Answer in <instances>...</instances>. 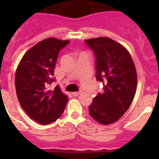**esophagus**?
Returning <instances> with one entry per match:
<instances>
[{"label":"esophagus","instance_id":"1","mask_svg":"<svg viewBox=\"0 0 159 159\" xmlns=\"http://www.w3.org/2000/svg\"><path fill=\"white\" fill-rule=\"evenodd\" d=\"M81 93H82V92H81V91L72 92V96H73V97H77V96H79V95L81 94Z\"/></svg>","mask_w":159,"mask_h":159}]
</instances>
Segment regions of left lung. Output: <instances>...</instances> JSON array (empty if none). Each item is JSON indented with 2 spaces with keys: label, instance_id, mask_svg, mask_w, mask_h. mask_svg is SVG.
Masks as SVG:
<instances>
[{
  "label": "left lung",
  "instance_id": "1",
  "mask_svg": "<svg viewBox=\"0 0 159 159\" xmlns=\"http://www.w3.org/2000/svg\"><path fill=\"white\" fill-rule=\"evenodd\" d=\"M96 57V78L103 92L93 98L90 115L102 125L116 122L132 103L137 87V73L125 47L107 37L85 40Z\"/></svg>",
  "mask_w": 159,
  "mask_h": 159
}]
</instances>
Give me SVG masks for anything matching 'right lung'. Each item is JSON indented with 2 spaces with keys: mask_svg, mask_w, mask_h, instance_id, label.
Returning a JSON list of instances; mask_svg holds the SVG:
<instances>
[{
  "mask_svg": "<svg viewBox=\"0 0 159 159\" xmlns=\"http://www.w3.org/2000/svg\"><path fill=\"white\" fill-rule=\"evenodd\" d=\"M70 43L48 38L30 48L22 57L16 72V95L26 114L41 125H48L62 116L67 102L56 86L53 91L46 87L55 80L53 70L59 51Z\"/></svg>",
  "mask_w": 159,
  "mask_h": 159,
  "instance_id": "add662e5",
  "label": "right lung"
}]
</instances>
